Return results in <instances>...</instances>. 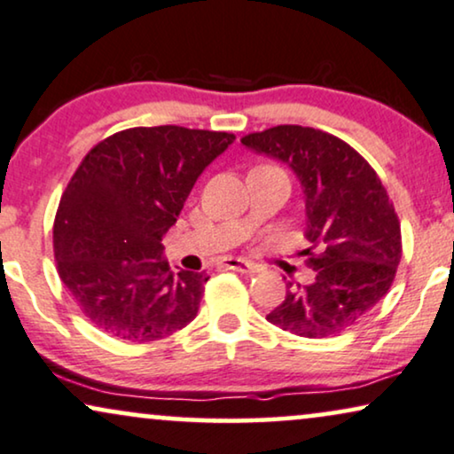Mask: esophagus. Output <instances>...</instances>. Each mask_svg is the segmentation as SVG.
<instances>
[{
  "label": "esophagus",
  "mask_w": 454,
  "mask_h": 454,
  "mask_svg": "<svg viewBox=\"0 0 454 454\" xmlns=\"http://www.w3.org/2000/svg\"><path fill=\"white\" fill-rule=\"evenodd\" d=\"M222 268L237 270V272H243V274L260 272V266H257V263L240 260V257H226V260H222Z\"/></svg>",
  "instance_id": "1"
}]
</instances>
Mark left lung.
I'll list each match as a JSON object with an SVG mask.
<instances>
[{"label":"left lung","mask_w":454,"mask_h":454,"mask_svg":"<svg viewBox=\"0 0 454 454\" xmlns=\"http://www.w3.org/2000/svg\"><path fill=\"white\" fill-rule=\"evenodd\" d=\"M247 148L289 165L306 194L309 285H286L266 320L325 340L366 317L383 300L403 257V234L377 171L341 137L301 125H277L240 137Z\"/></svg>","instance_id":"8db88e82"}]
</instances>
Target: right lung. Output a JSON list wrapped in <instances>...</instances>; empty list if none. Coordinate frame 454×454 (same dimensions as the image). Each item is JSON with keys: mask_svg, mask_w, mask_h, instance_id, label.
I'll return each instance as SVG.
<instances>
[{"mask_svg": "<svg viewBox=\"0 0 454 454\" xmlns=\"http://www.w3.org/2000/svg\"><path fill=\"white\" fill-rule=\"evenodd\" d=\"M232 142L228 131L159 125L117 131L85 154L56 211L54 257L91 325L151 343L192 323L209 277L171 272L160 240Z\"/></svg>", "mask_w": 454, "mask_h": 454, "instance_id": "right-lung-1", "label": "right lung"}]
</instances>
